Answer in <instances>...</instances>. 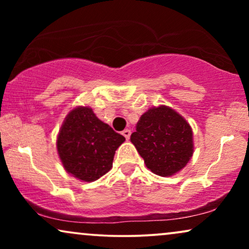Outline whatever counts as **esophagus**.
Segmentation results:
<instances>
[{"label": "esophagus", "instance_id": "34e87169", "mask_svg": "<svg viewBox=\"0 0 249 249\" xmlns=\"http://www.w3.org/2000/svg\"><path fill=\"white\" fill-rule=\"evenodd\" d=\"M122 135H124V138H125V139H127V141H128V139H129V138H130L131 131H130V130H128V129H125V130H124V131H122Z\"/></svg>", "mask_w": 249, "mask_h": 249}]
</instances>
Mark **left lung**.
I'll use <instances>...</instances> for the list:
<instances>
[{
	"label": "left lung",
	"mask_w": 249,
	"mask_h": 249,
	"mask_svg": "<svg viewBox=\"0 0 249 249\" xmlns=\"http://www.w3.org/2000/svg\"><path fill=\"white\" fill-rule=\"evenodd\" d=\"M130 141L147 169L161 177L181 171L194 154L192 127L166 105L148 108L138 120Z\"/></svg>",
	"instance_id": "obj_1"
}]
</instances>
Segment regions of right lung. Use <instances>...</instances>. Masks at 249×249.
<instances>
[{"mask_svg":"<svg viewBox=\"0 0 249 249\" xmlns=\"http://www.w3.org/2000/svg\"><path fill=\"white\" fill-rule=\"evenodd\" d=\"M125 141L101 121L89 107H77L67 114L56 138L57 154L66 171L91 182L112 169L119 146Z\"/></svg>","mask_w":249,"mask_h":249,"instance_id":"right-lung-1","label":"right lung"}]
</instances>
